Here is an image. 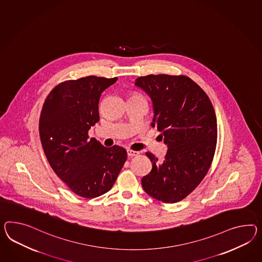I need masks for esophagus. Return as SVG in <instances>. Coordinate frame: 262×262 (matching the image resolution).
Instances as JSON below:
<instances>
[{
	"instance_id": "1",
	"label": "esophagus",
	"mask_w": 262,
	"mask_h": 262,
	"mask_svg": "<svg viewBox=\"0 0 262 262\" xmlns=\"http://www.w3.org/2000/svg\"><path fill=\"white\" fill-rule=\"evenodd\" d=\"M140 154V152L138 151H134V150H131V149H127V155L128 157H134L137 155Z\"/></svg>"
}]
</instances>
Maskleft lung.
I'll return each instance as SVG.
<instances>
[{"instance_id": "8db88e82", "label": "left lung", "mask_w": 262, "mask_h": 262, "mask_svg": "<svg viewBox=\"0 0 262 262\" xmlns=\"http://www.w3.org/2000/svg\"><path fill=\"white\" fill-rule=\"evenodd\" d=\"M135 85L153 103L152 127H157L167 145L162 161L145 155L152 170L141 179L149 195L174 203L193 192L206 176L215 155L217 124L208 96L186 76L148 75Z\"/></svg>"}]
</instances>
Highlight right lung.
<instances>
[{
    "label": "right lung",
    "mask_w": 262,
    "mask_h": 262,
    "mask_svg": "<svg viewBox=\"0 0 262 262\" xmlns=\"http://www.w3.org/2000/svg\"><path fill=\"white\" fill-rule=\"evenodd\" d=\"M118 78L88 76L58 84L40 112V138L47 161L69 189L82 198L105 194L126 161L124 148L104 147L88 131L100 121L99 101Z\"/></svg>",
    "instance_id": "obj_1"
}]
</instances>
